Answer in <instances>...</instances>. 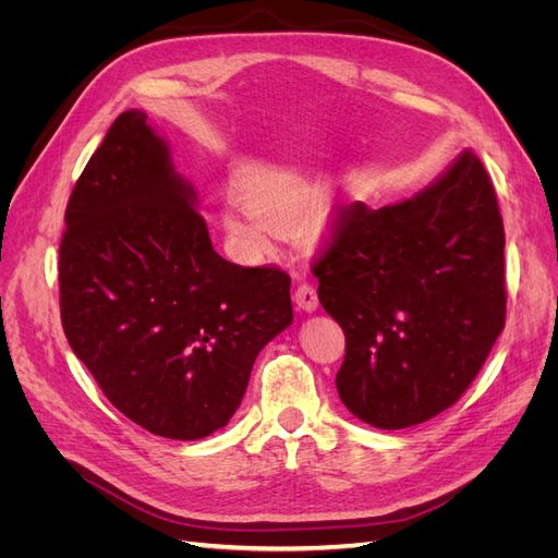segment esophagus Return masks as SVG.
Listing matches in <instances>:
<instances>
[{
  "label": "esophagus",
  "mask_w": 558,
  "mask_h": 558,
  "mask_svg": "<svg viewBox=\"0 0 558 558\" xmlns=\"http://www.w3.org/2000/svg\"><path fill=\"white\" fill-rule=\"evenodd\" d=\"M293 300H295V305L305 312H314L318 307V295H316V289L312 283H300L295 289Z\"/></svg>",
  "instance_id": "esophagus-1"
}]
</instances>
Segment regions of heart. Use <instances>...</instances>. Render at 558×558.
Wrapping results in <instances>:
<instances>
[{
	"mask_svg": "<svg viewBox=\"0 0 558 558\" xmlns=\"http://www.w3.org/2000/svg\"><path fill=\"white\" fill-rule=\"evenodd\" d=\"M232 195L244 214H221V230L242 260L258 263L272 251L269 228H291L295 218L316 202L318 185L286 167H253L234 183ZM298 228L302 238L324 240L332 228L330 214L314 209L300 218Z\"/></svg>",
	"mask_w": 558,
	"mask_h": 558,
	"instance_id": "heart-1",
	"label": "heart"
}]
</instances>
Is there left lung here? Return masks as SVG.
<instances>
[{
  "mask_svg": "<svg viewBox=\"0 0 558 558\" xmlns=\"http://www.w3.org/2000/svg\"><path fill=\"white\" fill-rule=\"evenodd\" d=\"M502 251L496 191L470 148L410 199L342 207L314 277L347 337L335 384L353 416L410 428L463 396L505 326Z\"/></svg>",
  "mask_w": 558,
  "mask_h": 558,
  "instance_id": "8db88e82",
  "label": "left lung"
}]
</instances>
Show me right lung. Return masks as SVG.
I'll return each mask as SVG.
<instances>
[{"instance_id":"add662e5","label":"right lung","mask_w":558,"mask_h":558,"mask_svg":"<svg viewBox=\"0 0 558 558\" xmlns=\"http://www.w3.org/2000/svg\"><path fill=\"white\" fill-rule=\"evenodd\" d=\"M64 223L62 328L109 402L170 440L223 428L260 349L291 326V277L218 256L191 181L140 109L109 128Z\"/></svg>"}]
</instances>
